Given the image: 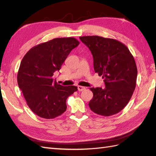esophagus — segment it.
<instances>
[{"mask_svg":"<svg viewBox=\"0 0 156 156\" xmlns=\"http://www.w3.org/2000/svg\"><path fill=\"white\" fill-rule=\"evenodd\" d=\"M78 91H83L84 90H85V87H82V86H78Z\"/></svg>","mask_w":156,"mask_h":156,"instance_id":"obj_1","label":"esophagus"}]
</instances>
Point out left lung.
I'll return each instance as SVG.
<instances>
[{
  "mask_svg": "<svg viewBox=\"0 0 156 156\" xmlns=\"http://www.w3.org/2000/svg\"><path fill=\"white\" fill-rule=\"evenodd\" d=\"M93 57L94 69L102 76L105 88H90L93 98L91 111L105 117L122 110L133 95L137 69L133 56L127 46L116 39L99 36L80 37Z\"/></svg>",
  "mask_w": 156,
  "mask_h": 156,
  "instance_id": "1",
  "label": "left lung"
}]
</instances>
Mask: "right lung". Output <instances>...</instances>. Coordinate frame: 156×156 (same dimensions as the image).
<instances>
[{"label": "right lung", "mask_w": 156, "mask_h": 156, "mask_svg": "<svg viewBox=\"0 0 156 156\" xmlns=\"http://www.w3.org/2000/svg\"><path fill=\"white\" fill-rule=\"evenodd\" d=\"M74 37L55 38L32 48L23 57L17 82L27 104L39 117L54 119L67 108L66 100L77 87H63L54 80L68 55L79 45Z\"/></svg>", "instance_id": "add662e5"}]
</instances>
